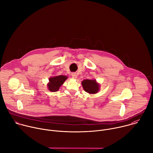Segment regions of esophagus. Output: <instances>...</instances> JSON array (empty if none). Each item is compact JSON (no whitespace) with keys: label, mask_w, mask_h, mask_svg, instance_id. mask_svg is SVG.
I'll return each instance as SVG.
<instances>
[{"label":"esophagus","mask_w":153,"mask_h":153,"mask_svg":"<svg viewBox=\"0 0 153 153\" xmlns=\"http://www.w3.org/2000/svg\"><path fill=\"white\" fill-rule=\"evenodd\" d=\"M71 76L73 79H76L77 78V74L76 73H73L71 74Z\"/></svg>","instance_id":"esophagus-1"}]
</instances>
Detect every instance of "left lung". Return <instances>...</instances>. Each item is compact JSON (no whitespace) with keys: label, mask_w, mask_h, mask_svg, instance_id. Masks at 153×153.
<instances>
[{"label":"left lung","mask_w":153,"mask_h":153,"mask_svg":"<svg viewBox=\"0 0 153 153\" xmlns=\"http://www.w3.org/2000/svg\"><path fill=\"white\" fill-rule=\"evenodd\" d=\"M82 85L84 90L90 94H96L97 93L99 89L100 85L96 82V80H89L86 79L82 82Z\"/></svg>","instance_id":"obj_1"}]
</instances>
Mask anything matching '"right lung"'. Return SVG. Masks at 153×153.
Instances as JSON below:
<instances>
[{"instance_id":"1","label":"right lung","mask_w":153,"mask_h":153,"mask_svg":"<svg viewBox=\"0 0 153 153\" xmlns=\"http://www.w3.org/2000/svg\"><path fill=\"white\" fill-rule=\"evenodd\" d=\"M68 78L67 76H56L51 77L49 79L50 82L48 83V88L50 91L56 92L59 90V88L64 82Z\"/></svg>"}]
</instances>
